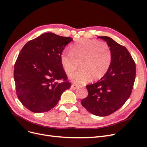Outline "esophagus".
Listing matches in <instances>:
<instances>
[{
    "label": "esophagus",
    "mask_w": 147,
    "mask_h": 147,
    "mask_svg": "<svg viewBox=\"0 0 147 147\" xmlns=\"http://www.w3.org/2000/svg\"><path fill=\"white\" fill-rule=\"evenodd\" d=\"M72 86V88L74 89V90H76V89H77L78 88V86L77 85V84H72V86Z\"/></svg>",
    "instance_id": "obj_1"
}]
</instances>
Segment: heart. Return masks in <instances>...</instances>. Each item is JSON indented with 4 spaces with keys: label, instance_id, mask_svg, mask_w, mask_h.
I'll return each instance as SVG.
<instances>
[{
    "label": "heart",
    "instance_id": "obj_1",
    "mask_svg": "<svg viewBox=\"0 0 147 147\" xmlns=\"http://www.w3.org/2000/svg\"><path fill=\"white\" fill-rule=\"evenodd\" d=\"M111 51L105 42L82 38L71 47V53L64 51L61 55V65L66 74H70L79 66L82 69L69 75L75 83L83 84L92 77L96 80L107 72L111 63Z\"/></svg>",
    "mask_w": 147,
    "mask_h": 147
}]
</instances>
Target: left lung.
Returning a JSON list of instances; mask_svg holds the SVG:
<instances>
[{
  "label": "left lung",
  "mask_w": 147,
  "mask_h": 147,
  "mask_svg": "<svg viewBox=\"0 0 147 147\" xmlns=\"http://www.w3.org/2000/svg\"><path fill=\"white\" fill-rule=\"evenodd\" d=\"M111 51V63L99 80L86 85L88 96L82 105L91 113L105 117L119 109L130 97L136 78V64L129 52L109 37L100 36Z\"/></svg>",
  "instance_id": "obj_1"
}]
</instances>
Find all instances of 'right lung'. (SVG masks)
Wrapping results in <instances>:
<instances>
[{
  "label": "right lung",
  "instance_id": "1",
  "mask_svg": "<svg viewBox=\"0 0 147 147\" xmlns=\"http://www.w3.org/2000/svg\"><path fill=\"white\" fill-rule=\"evenodd\" d=\"M72 40L48 32L31 40L21 49L14 67L16 91L21 104L31 112H48L70 88L61 55Z\"/></svg>",
  "mask_w": 147,
  "mask_h": 147
}]
</instances>
